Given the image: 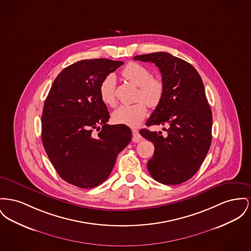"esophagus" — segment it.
Returning <instances> with one entry per match:
<instances>
[{
    "label": "esophagus",
    "mask_w": 251,
    "mask_h": 251,
    "mask_svg": "<svg viewBox=\"0 0 251 251\" xmlns=\"http://www.w3.org/2000/svg\"><path fill=\"white\" fill-rule=\"evenodd\" d=\"M133 142H139L141 140V135L138 133V131L136 129H133Z\"/></svg>",
    "instance_id": "1"
}]
</instances>
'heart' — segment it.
Returning <instances> with one entry per match:
<instances>
[{
    "label": "heart",
    "instance_id": "b5f03b06",
    "mask_svg": "<svg viewBox=\"0 0 251 251\" xmlns=\"http://www.w3.org/2000/svg\"><path fill=\"white\" fill-rule=\"evenodd\" d=\"M124 78L136 86H139L137 100L132 105H121L113 113V119L118 124L137 126L147 116V104L154 108L162 101L165 86L162 80L152 77L151 70L145 65L137 62L128 63L121 71ZM100 96L104 103L109 106L116 104V77L113 74L107 75L100 85Z\"/></svg>",
    "mask_w": 251,
    "mask_h": 251
}]
</instances>
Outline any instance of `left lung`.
I'll return each mask as SVG.
<instances>
[{
    "label": "left lung",
    "mask_w": 251,
    "mask_h": 251,
    "mask_svg": "<svg viewBox=\"0 0 251 251\" xmlns=\"http://www.w3.org/2000/svg\"><path fill=\"white\" fill-rule=\"evenodd\" d=\"M154 63L162 75V101L146 125H169L162 132L147 129L139 133L153 143L154 153L148 161L151 176L164 185H178L192 178L206 158L211 144L212 114L202 78L196 69L166 52L133 57Z\"/></svg>",
    "instance_id": "left-lung-1"
}]
</instances>
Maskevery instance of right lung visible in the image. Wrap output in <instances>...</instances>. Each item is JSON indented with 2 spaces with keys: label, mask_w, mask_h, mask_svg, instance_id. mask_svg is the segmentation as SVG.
Listing matches in <instances>:
<instances>
[{
  "label": "right lung",
  "mask_w": 251,
  "mask_h": 251,
  "mask_svg": "<svg viewBox=\"0 0 251 251\" xmlns=\"http://www.w3.org/2000/svg\"><path fill=\"white\" fill-rule=\"evenodd\" d=\"M123 63L108 59L75 62L58 75L45 100L43 145L59 176L75 187L102 184L132 139L128 126L107 124L109 112L100 96L102 79ZM95 128L99 133H92Z\"/></svg>",
  "instance_id": "right-lung-1"
}]
</instances>
